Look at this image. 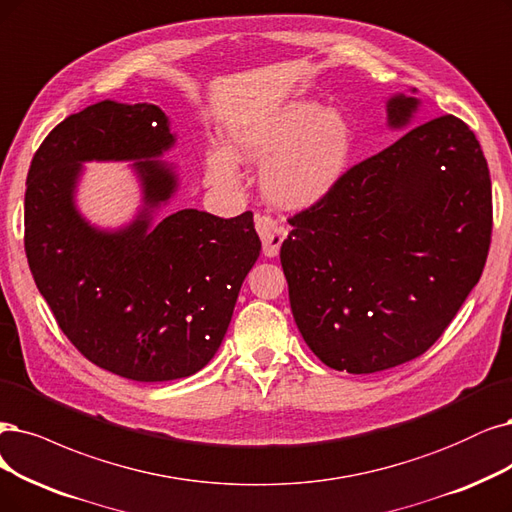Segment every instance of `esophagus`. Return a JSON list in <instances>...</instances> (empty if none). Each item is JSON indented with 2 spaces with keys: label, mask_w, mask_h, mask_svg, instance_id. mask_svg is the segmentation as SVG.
<instances>
[{
  "label": "esophagus",
  "mask_w": 512,
  "mask_h": 512,
  "mask_svg": "<svg viewBox=\"0 0 512 512\" xmlns=\"http://www.w3.org/2000/svg\"><path fill=\"white\" fill-rule=\"evenodd\" d=\"M255 227L263 242V253L268 257L278 255L280 244L285 240V227L270 215H255Z\"/></svg>",
  "instance_id": "34e87169"
}]
</instances>
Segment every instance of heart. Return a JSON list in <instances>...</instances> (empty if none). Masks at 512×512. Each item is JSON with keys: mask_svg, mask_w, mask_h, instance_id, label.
<instances>
[{"mask_svg": "<svg viewBox=\"0 0 512 512\" xmlns=\"http://www.w3.org/2000/svg\"><path fill=\"white\" fill-rule=\"evenodd\" d=\"M352 154L348 122L312 101H295L268 116L238 124L230 132V154L213 149L206 170L219 185L238 181L232 155L266 164L263 192L280 206L304 208L325 198L346 173Z\"/></svg>", "mask_w": 512, "mask_h": 512, "instance_id": "1", "label": "heart"}]
</instances>
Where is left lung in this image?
<instances>
[{
    "label": "left lung",
    "mask_w": 512,
    "mask_h": 512,
    "mask_svg": "<svg viewBox=\"0 0 512 512\" xmlns=\"http://www.w3.org/2000/svg\"><path fill=\"white\" fill-rule=\"evenodd\" d=\"M418 107L394 97L401 128ZM280 246L299 333L327 367L375 373L422 356L477 285L491 242V179L460 118L411 128L289 217Z\"/></svg>",
    "instance_id": "8db88e82"
}]
</instances>
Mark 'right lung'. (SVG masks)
<instances>
[{
  "instance_id": "obj_1",
  "label": "right lung",
  "mask_w": 512,
  "mask_h": 512,
  "mask_svg": "<svg viewBox=\"0 0 512 512\" xmlns=\"http://www.w3.org/2000/svg\"><path fill=\"white\" fill-rule=\"evenodd\" d=\"M160 107L101 101L56 124L29 166L25 253L56 325L90 363L135 382L200 371L221 346L261 240L253 213L221 219L183 208L151 227L175 192L160 156L173 145ZM86 159H137L148 206L116 235L72 208Z\"/></svg>"
}]
</instances>
